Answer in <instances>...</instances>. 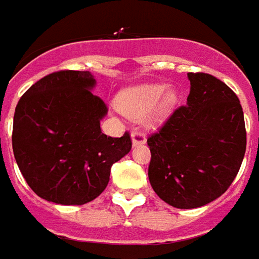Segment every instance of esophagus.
Returning a JSON list of instances; mask_svg holds the SVG:
<instances>
[{
    "label": "esophagus",
    "instance_id": "obj_1",
    "mask_svg": "<svg viewBox=\"0 0 259 259\" xmlns=\"http://www.w3.org/2000/svg\"><path fill=\"white\" fill-rule=\"evenodd\" d=\"M146 135L139 129H135L132 132V144L133 147H137V146H143V144H146Z\"/></svg>",
    "mask_w": 259,
    "mask_h": 259
}]
</instances>
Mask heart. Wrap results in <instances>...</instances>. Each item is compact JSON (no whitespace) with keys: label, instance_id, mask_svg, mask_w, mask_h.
Instances as JSON below:
<instances>
[{"label":"heart","instance_id":"b5f03b06","mask_svg":"<svg viewBox=\"0 0 259 259\" xmlns=\"http://www.w3.org/2000/svg\"><path fill=\"white\" fill-rule=\"evenodd\" d=\"M118 107L130 116L146 113L148 123L161 124L174 113L179 104V93L163 83H146L119 93Z\"/></svg>","mask_w":259,"mask_h":259}]
</instances>
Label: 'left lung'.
<instances>
[{"label": "left lung", "mask_w": 259, "mask_h": 259, "mask_svg": "<svg viewBox=\"0 0 259 259\" xmlns=\"http://www.w3.org/2000/svg\"><path fill=\"white\" fill-rule=\"evenodd\" d=\"M187 77V104L147 140L151 187L180 209L206 205L228 190L247 144L243 108L233 90L212 74Z\"/></svg>", "instance_id": "8db88e82"}]
</instances>
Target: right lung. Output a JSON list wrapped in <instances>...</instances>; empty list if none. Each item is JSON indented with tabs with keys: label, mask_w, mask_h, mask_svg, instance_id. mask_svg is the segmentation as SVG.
I'll return each instance as SVG.
<instances>
[{
	"label": "right lung",
	"mask_w": 259,
	"mask_h": 259,
	"mask_svg": "<svg viewBox=\"0 0 259 259\" xmlns=\"http://www.w3.org/2000/svg\"><path fill=\"white\" fill-rule=\"evenodd\" d=\"M87 70L44 76L16 105L12 148L16 163L38 197L62 205H83L105 190L111 166L132 150L130 135H104L107 105L91 90Z\"/></svg>",
	"instance_id": "add662e5"
}]
</instances>
